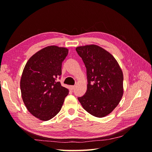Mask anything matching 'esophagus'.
<instances>
[{
    "instance_id": "34e87169",
    "label": "esophagus",
    "mask_w": 152,
    "mask_h": 152,
    "mask_svg": "<svg viewBox=\"0 0 152 152\" xmlns=\"http://www.w3.org/2000/svg\"><path fill=\"white\" fill-rule=\"evenodd\" d=\"M70 89L72 90V91H73V90H74V89H75L76 86H71L70 87Z\"/></svg>"
}]
</instances>
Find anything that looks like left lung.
Listing matches in <instances>:
<instances>
[{"mask_svg":"<svg viewBox=\"0 0 152 152\" xmlns=\"http://www.w3.org/2000/svg\"><path fill=\"white\" fill-rule=\"evenodd\" d=\"M77 53L87 69L88 89L78 97L83 108L93 116L102 118L118 105L124 95V74L111 53L95 44L78 46Z\"/></svg>","mask_w":152,"mask_h":152,"instance_id":"left-lung-1","label":"left lung"}]
</instances>
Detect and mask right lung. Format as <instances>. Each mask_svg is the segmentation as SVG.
Listing matches in <instances>:
<instances>
[{"label":"right lung","instance_id":"add662e5","mask_svg":"<svg viewBox=\"0 0 152 152\" xmlns=\"http://www.w3.org/2000/svg\"><path fill=\"white\" fill-rule=\"evenodd\" d=\"M66 48L47 46L34 53L23 70L20 88L28 111L42 121L55 117L61 110L69 89L58 82Z\"/></svg>","mask_w":152,"mask_h":152}]
</instances>
